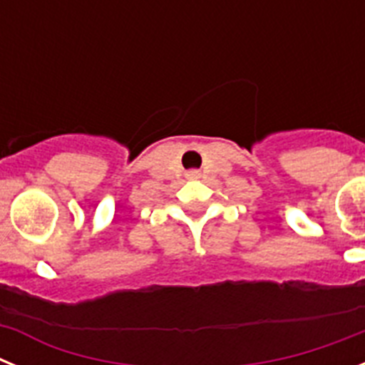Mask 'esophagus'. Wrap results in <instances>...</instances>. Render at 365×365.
<instances>
[{
	"label": "esophagus",
	"instance_id": "1",
	"mask_svg": "<svg viewBox=\"0 0 365 365\" xmlns=\"http://www.w3.org/2000/svg\"><path fill=\"white\" fill-rule=\"evenodd\" d=\"M186 177H188V179H199V172L197 170H192V172L186 173Z\"/></svg>",
	"mask_w": 365,
	"mask_h": 365
}]
</instances>
